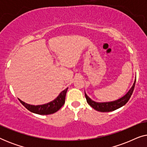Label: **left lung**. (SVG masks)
<instances>
[{
    "instance_id": "8db88e82",
    "label": "left lung",
    "mask_w": 147,
    "mask_h": 147,
    "mask_svg": "<svg viewBox=\"0 0 147 147\" xmlns=\"http://www.w3.org/2000/svg\"><path fill=\"white\" fill-rule=\"evenodd\" d=\"M136 83V79L134 80V82L133 85L131 87V88L129 90L126 95H124L123 97H122L120 99L116 100L115 101L112 102H97L92 100L90 97H88L87 94L85 92V96L87 100L88 104L89 105L95 109L96 110L102 112H112L114 111L118 108H119L122 106L127 103L128 100H129L130 98L131 97V95L132 94V92L134 91V86H135Z\"/></svg>"
}]
</instances>
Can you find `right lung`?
<instances>
[{"label": "right lung", "mask_w": 147, "mask_h": 147, "mask_svg": "<svg viewBox=\"0 0 147 147\" xmlns=\"http://www.w3.org/2000/svg\"><path fill=\"white\" fill-rule=\"evenodd\" d=\"M68 88L62 91L59 94V96L53 100V101L49 102V103L42 104V105H31V104H27L20 99L19 101L30 112H33L35 114H40V115H47V114H53L58 111L61 108L64 104H65V96L67 93Z\"/></svg>", "instance_id": "add662e5"}]
</instances>
